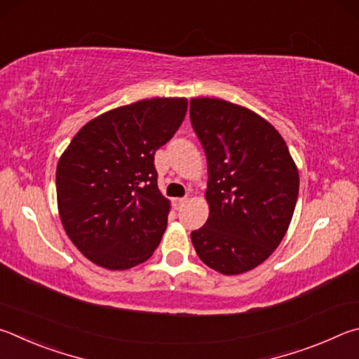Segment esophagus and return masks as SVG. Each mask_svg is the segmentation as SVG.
Segmentation results:
<instances>
[{
	"instance_id": "obj_1",
	"label": "esophagus",
	"mask_w": 359,
	"mask_h": 359,
	"mask_svg": "<svg viewBox=\"0 0 359 359\" xmlns=\"http://www.w3.org/2000/svg\"><path fill=\"white\" fill-rule=\"evenodd\" d=\"M186 202H187V197H183V198H173V206H175L176 210H180L181 206H183Z\"/></svg>"
}]
</instances>
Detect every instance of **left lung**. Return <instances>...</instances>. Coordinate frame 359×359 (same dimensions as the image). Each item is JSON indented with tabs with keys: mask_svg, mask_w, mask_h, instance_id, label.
<instances>
[{
	"mask_svg": "<svg viewBox=\"0 0 359 359\" xmlns=\"http://www.w3.org/2000/svg\"><path fill=\"white\" fill-rule=\"evenodd\" d=\"M191 123L208 162V221L191 240L225 276L262 265L285 236L299 173L284 138L255 111L217 97L191 99Z\"/></svg>",
	"mask_w": 359,
	"mask_h": 359,
	"instance_id": "8db88e82",
	"label": "left lung"
}]
</instances>
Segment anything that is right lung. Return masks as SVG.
<instances>
[{
  "instance_id": "obj_1",
  "label": "right lung",
  "mask_w": 359,
  "mask_h": 359,
  "mask_svg": "<svg viewBox=\"0 0 359 359\" xmlns=\"http://www.w3.org/2000/svg\"><path fill=\"white\" fill-rule=\"evenodd\" d=\"M186 97H153L88 121L56 167V198L69 240L94 265L123 271L147 262L167 227L154 154L183 123Z\"/></svg>"
}]
</instances>
